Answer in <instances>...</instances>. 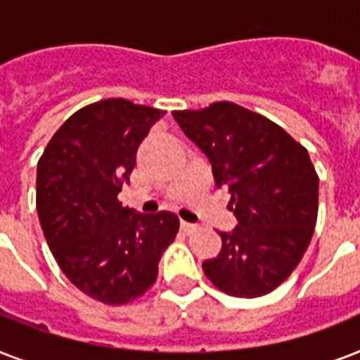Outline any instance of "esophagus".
I'll return each mask as SVG.
<instances>
[{"instance_id": "34e87169", "label": "esophagus", "mask_w": 360, "mask_h": 360, "mask_svg": "<svg viewBox=\"0 0 360 360\" xmlns=\"http://www.w3.org/2000/svg\"><path fill=\"white\" fill-rule=\"evenodd\" d=\"M181 230L185 231V233H192V231L198 230V226L191 224V222H186V220H181Z\"/></svg>"}]
</instances>
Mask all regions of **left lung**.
Returning a JSON list of instances; mask_svg holds the SVG:
<instances>
[{"instance_id": "8db88e82", "label": "left lung", "mask_w": 360, "mask_h": 360, "mask_svg": "<svg viewBox=\"0 0 360 360\" xmlns=\"http://www.w3.org/2000/svg\"><path fill=\"white\" fill-rule=\"evenodd\" d=\"M186 138L231 194L239 224L220 231L222 250L203 273L233 297H262L299 265L318 219L319 179L308 151L284 129L233 103L174 112Z\"/></svg>"}]
</instances>
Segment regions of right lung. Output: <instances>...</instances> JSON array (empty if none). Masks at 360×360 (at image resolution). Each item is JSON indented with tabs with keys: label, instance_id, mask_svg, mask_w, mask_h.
<instances>
[{
	"label": "right lung",
	"instance_id": "obj_1",
	"mask_svg": "<svg viewBox=\"0 0 360 360\" xmlns=\"http://www.w3.org/2000/svg\"><path fill=\"white\" fill-rule=\"evenodd\" d=\"M162 110L108 98L61 124L37 164V213L56 262L86 295L124 304L157 280L179 231L169 211L138 213L117 200L136 153Z\"/></svg>",
	"mask_w": 360,
	"mask_h": 360
}]
</instances>
